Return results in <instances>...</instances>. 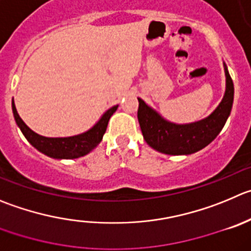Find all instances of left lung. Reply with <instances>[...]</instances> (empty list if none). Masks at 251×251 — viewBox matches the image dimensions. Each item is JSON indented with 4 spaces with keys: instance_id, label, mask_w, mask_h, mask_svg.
Masks as SVG:
<instances>
[{
    "instance_id": "obj_1",
    "label": "left lung",
    "mask_w": 251,
    "mask_h": 251,
    "mask_svg": "<svg viewBox=\"0 0 251 251\" xmlns=\"http://www.w3.org/2000/svg\"><path fill=\"white\" fill-rule=\"evenodd\" d=\"M224 72L226 93L223 99L207 118L194 123H171L166 120L160 112L147 105L144 100L137 98V119L147 145L161 153L172 156H187L208 146L224 127L233 107L234 84L226 63Z\"/></svg>"
}]
</instances>
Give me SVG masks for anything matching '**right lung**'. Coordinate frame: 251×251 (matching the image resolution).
I'll return each instance as SVG.
<instances>
[{"label": "right lung", "mask_w": 251, "mask_h": 251, "mask_svg": "<svg viewBox=\"0 0 251 251\" xmlns=\"http://www.w3.org/2000/svg\"><path fill=\"white\" fill-rule=\"evenodd\" d=\"M118 107L119 105H114L112 107H110L89 130L78 133V135L68 137H46L34 132L25 125V121L20 118L15 102L12 100V111L15 121L27 141L39 152L44 153L48 157L55 158V160H72V158L83 157L94 149H97L98 145L101 142L111 115L118 110Z\"/></svg>", "instance_id": "1"}]
</instances>
